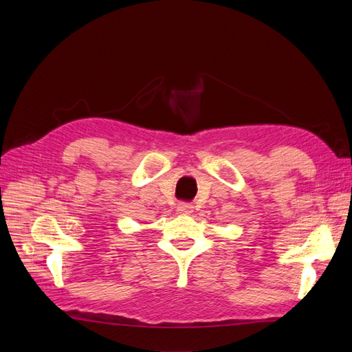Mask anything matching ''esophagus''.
I'll list each match as a JSON object with an SVG mask.
<instances>
[{"label":"esophagus","mask_w":352,"mask_h":352,"mask_svg":"<svg viewBox=\"0 0 352 352\" xmlns=\"http://www.w3.org/2000/svg\"><path fill=\"white\" fill-rule=\"evenodd\" d=\"M177 212H180V214H190L192 212V206L188 204V202H179Z\"/></svg>","instance_id":"34e87169"}]
</instances>
